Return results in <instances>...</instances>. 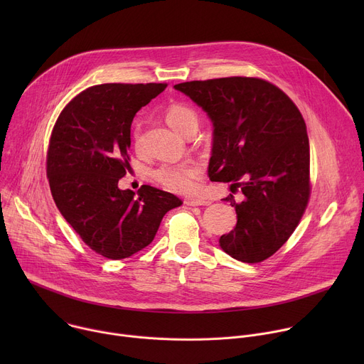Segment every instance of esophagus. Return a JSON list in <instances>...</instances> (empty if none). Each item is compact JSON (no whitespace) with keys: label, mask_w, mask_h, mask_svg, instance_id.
I'll use <instances>...</instances> for the list:
<instances>
[{"label":"esophagus","mask_w":364,"mask_h":364,"mask_svg":"<svg viewBox=\"0 0 364 364\" xmlns=\"http://www.w3.org/2000/svg\"><path fill=\"white\" fill-rule=\"evenodd\" d=\"M184 204H187V205H209L210 201L205 198H186Z\"/></svg>","instance_id":"1"}]
</instances>
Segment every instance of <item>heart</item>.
I'll return each mask as SVG.
<instances>
[{"instance_id": "1", "label": "heart", "mask_w": 364, "mask_h": 364, "mask_svg": "<svg viewBox=\"0 0 364 364\" xmlns=\"http://www.w3.org/2000/svg\"><path fill=\"white\" fill-rule=\"evenodd\" d=\"M167 124L178 134L184 135L188 128L197 127V114L181 103H173L166 111ZM135 144L139 142V128L136 127L134 135ZM201 174V167L197 163H176L163 164L154 171V177L164 188L174 193H190L196 188V180Z\"/></svg>"}]
</instances>
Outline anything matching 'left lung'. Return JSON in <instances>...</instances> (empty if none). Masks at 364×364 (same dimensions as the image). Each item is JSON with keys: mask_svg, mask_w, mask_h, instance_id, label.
I'll return each mask as SVG.
<instances>
[{"mask_svg": "<svg viewBox=\"0 0 364 364\" xmlns=\"http://www.w3.org/2000/svg\"><path fill=\"white\" fill-rule=\"evenodd\" d=\"M213 124L212 181L232 183L226 197L237 223L220 247L246 264L272 256L298 226L309 198V142L295 103L257 77L193 80L174 86Z\"/></svg>", "mask_w": 364, "mask_h": 364, "instance_id": "8db88e82", "label": "left lung"}]
</instances>
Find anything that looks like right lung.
<instances>
[{"instance_id":"right-lung-1","label":"right lung","mask_w":364,"mask_h":364,"mask_svg":"<svg viewBox=\"0 0 364 364\" xmlns=\"http://www.w3.org/2000/svg\"><path fill=\"white\" fill-rule=\"evenodd\" d=\"M166 83H105L77 95L62 111L47 152V177L59 212L82 240L108 259L148 246L164 215L183 204L167 191L121 190L129 167L131 124Z\"/></svg>"}]
</instances>
